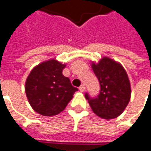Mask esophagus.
I'll return each mask as SVG.
<instances>
[{"label":"esophagus","mask_w":151,"mask_h":151,"mask_svg":"<svg viewBox=\"0 0 151 151\" xmlns=\"http://www.w3.org/2000/svg\"><path fill=\"white\" fill-rule=\"evenodd\" d=\"M78 89H79V91H80L81 92H84V91H85V86H84V84H82V85H80V86H79V88H78Z\"/></svg>","instance_id":"34e87169"}]
</instances>
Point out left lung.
<instances>
[{"mask_svg": "<svg viewBox=\"0 0 151 151\" xmlns=\"http://www.w3.org/2000/svg\"><path fill=\"white\" fill-rule=\"evenodd\" d=\"M92 69L100 84V92L96 97L85 93L93 112L102 119L118 117L125 110L131 98V85L124 67L116 61L103 57L92 63Z\"/></svg>", "mask_w": 151, "mask_h": 151, "instance_id": "1", "label": "left lung"}]
</instances>
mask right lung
I'll return each instance as SVG.
<instances>
[{
    "mask_svg": "<svg viewBox=\"0 0 151 151\" xmlns=\"http://www.w3.org/2000/svg\"><path fill=\"white\" fill-rule=\"evenodd\" d=\"M66 65L55 60L34 67L25 82V93L32 109L44 116L55 115L65 109L78 91L62 74Z\"/></svg>",
    "mask_w": 151,
    "mask_h": 151,
    "instance_id": "1",
    "label": "right lung"
}]
</instances>
